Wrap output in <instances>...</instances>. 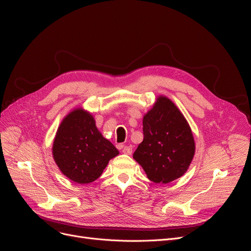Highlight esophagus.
Here are the masks:
<instances>
[{
	"label": "esophagus",
	"mask_w": 251,
	"mask_h": 251,
	"mask_svg": "<svg viewBox=\"0 0 251 251\" xmlns=\"http://www.w3.org/2000/svg\"><path fill=\"white\" fill-rule=\"evenodd\" d=\"M132 151H133L132 146H125V147L123 148V153H125V154H126V155H131Z\"/></svg>",
	"instance_id": "1"
}]
</instances>
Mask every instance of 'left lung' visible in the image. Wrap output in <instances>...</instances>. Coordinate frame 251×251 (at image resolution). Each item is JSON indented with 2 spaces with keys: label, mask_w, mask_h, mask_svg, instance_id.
Segmentation results:
<instances>
[{
  "label": "left lung",
  "mask_w": 251,
  "mask_h": 251,
  "mask_svg": "<svg viewBox=\"0 0 251 251\" xmlns=\"http://www.w3.org/2000/svg\"><path fill=\"white\" fill-rule=\"evenodd\" d=\"M143 140L133 158L155 183H169L183 175L195 155V140L184 116L160 96L143 117Z\"/></svg>",
  "instance_id": "8db88e82"
}]
</instances>
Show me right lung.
Instances as JSON below:
<instances>
[{"mask_svg":"<svg viewBox=\"0 0 251 251\" xmlns=\"http://www.w3.org/2000/svg\"><path fill=\"white\" fill-rule=\"evenodd\" d=\"M55 163L66 177L88 184L100 177L118 150L103 138L90 113L76 109L60 124L52 148Z\"/></svg>","mask_w":251,"mask_h":251,"instance_id":"add662e5","label":"right lung"}]
</instances>
